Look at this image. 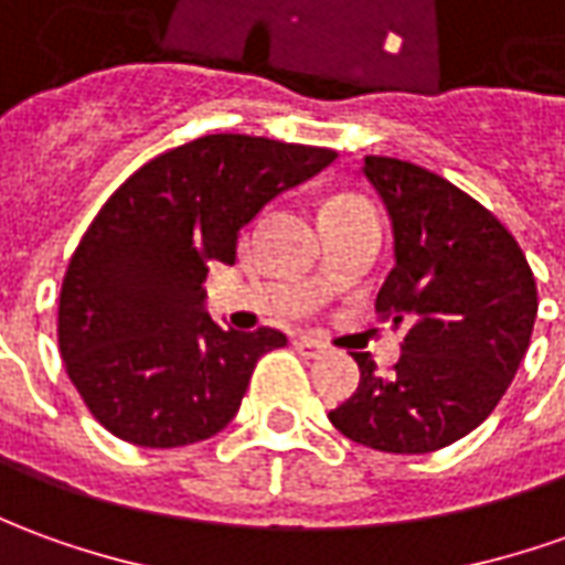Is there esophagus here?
Returning a JSON list of instances; mask_svg holds the SVG:
<instances>
[{"label":"esophagus","mask_w":565,"mask_h":565,"mask_svg":"<svg viewBox=\"0 0 565 565\" xmlns=\"http://www.w3.org/2000/svg\"><path fill=\"white\" fill-rule=\"evenodd\" d=\"M294 347H297L299 355H306V359H318V355L328 352V343H321V340H315V337H297Z\"/></svg>","instance_id":"esophagus-1"}]
</instances>
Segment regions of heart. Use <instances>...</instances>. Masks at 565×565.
Segmentation results:
<instances>
[{
    "label": "heart",
    "mask_w": 565,
    "mask_h": 565,
    "mask_svg": "<svg viewBox=\"0 0 565 565\" xmlns=\"http://www.w3.org/2000/svg\"><path fill=\"white\" fill-rule=\"evenodd\" d=\"M349 201H362V198H352V194H340V198H331L328 203H349Z\"/></svg>",
    "instance_id": "obj_1"
}]
</instances>
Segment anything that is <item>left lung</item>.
I'll list each match as a JSON object with an SVG mask.
<instances>
[{"instance_id":"1","label":"left lung","mask_w":565,"mask_h":565,"mask_svg":"<svg viewBox=\"0 0 565 565\" xmlns=\"http://www.w3.org/2000/svg\"><path fill=\"white\" fill-rule=\"evenodd\" d=\"M395 234L380 321L402 328V355L377 374L367 352L359 390L328 417L347 439L390 455H427L476 429L523 362L539 287L516 237L436 172L364 157Z\"/></svg>"}]
</instances>
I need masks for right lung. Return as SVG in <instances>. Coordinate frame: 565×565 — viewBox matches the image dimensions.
Here are the masks:
<instances>
[{
	"label": "right lung",
	"instance_id": "1",
	"mask_svg": "<svg viewBox=\"0 0 565 565\" xmlns=\"http://www.w3.org/2000/svg\"><path fill=\"white\" fill-rule=\"evenodd\" d=\"M337 151L203 136L148 160L92 218L61 284L57 349L92 417L122 443L179 448L232 424L256 362L287 337L241 333L203 312L213 263L271 198Z\"/></svg>",
	"mask_w": 565,
	"mask_h": 565
}]
</instances>
